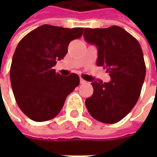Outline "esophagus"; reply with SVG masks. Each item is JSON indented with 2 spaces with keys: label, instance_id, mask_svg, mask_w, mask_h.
Returning a JSON list of instances; mask_svg holds the SVG:
<instances>
[{
  "label": "esophagus",
  "instance_id": "esophagus-1",
  "mask_svg": "<svg viewBox=\"0 0 157 157\" xmlns=\"http://www.w3.org/2000/svg\"><path fill=\"white\" fill-rule=\"evenodd\" d=\"M80 82H81V83H85L86 81H84L82 78H80Z\"/></svg>",
  "mask_w": 157,
  "mask_h": 157
}]
</instances>
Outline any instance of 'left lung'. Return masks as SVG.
<instances>
[{
    "label": "left lung",
    "instance_id": "left-lung-1",
    "mask_svg": "<svg viewBox=\"0 0 157 157\" xmlns=\"http://www.w3.org/2000/svg\"><path fill=\"white\" fill-rule=\"evenodd\" d=\"M83 37L98 50L96 64L109 73V82H93L94 93L85 100L89 113L97 121L114 124L136 105L145 77V63L138 41L119 26L85 28Z\"/></svg>",
    "mask_w": 157,
    "mask_h": 157
}]
</instances>
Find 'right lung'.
Returning <instances> with one entry per match:
<instances>
[{"label":"right lung","instance_id":"obj_1","mask_svg":"<svg viewBox=\"0 0 157 157\" xmlns=\"http://www.w3.org/2000/svg\"><path fill=\"white\" fill-rule=\"evenodd\" d=\"M83 28L42 25L26 34L13 56L10 78L16 103L35 122L55 117L67 95L79 85L76 74L62 76L52 67L68 52L71 41L82 35Z\"/></svg>","mask_w":157,"mask_h":157}]
</instances>
